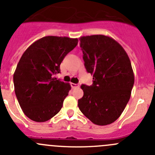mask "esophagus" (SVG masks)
<instances>
[{
	"mask_svg": "<svg viewBox=\"0 0 155 155\" xmlns=\"http://www.w3.org/2000/svg\"><path fill=\"white\" fill-rule=\"evenodd\" d=\"M70 85H71V87L73 88V89H75V88L79 87V84H75V83H70Z\"/></svg>",
	"mask_w": 155,
	"mask_h": 155,
	"instance_id": "esophagus-1",
	"label": "esophagus"
}]
</instances>
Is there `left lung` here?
Returning a JSON list of instances; mask_svg holds the SVG:
<instances>
[{"instance_id":"obj_1","label":"left lung","mask_w":155,"mask_h":155,"mask_svg":"<svg viewBox=\"0 0 155 155\" xmlns=\"http://www.w3.org/2000/svg\"><path fill=\"white\" fill-rule=\"evenodd\" d=\"M85 67L93 83L82 84L78 100L82 114L92 123L107 125L118 119L131 97L134 76L131 61L121 45L105 35L79 38Z\"/></svg>"}]
</instances>
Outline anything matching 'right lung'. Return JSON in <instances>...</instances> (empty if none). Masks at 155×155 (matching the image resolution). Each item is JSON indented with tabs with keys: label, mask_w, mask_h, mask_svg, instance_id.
<instances>
[{
	"label": "right lung",
	"mask_w": 155,
	"mask_h": 155,
	"mask_svg": "<svg viewBox=\"0 0 155 155\" xmlns=\"http://www.w3.org/2000/svg\"><path fill=\"white\" fill-rule=\"evenodd\" d=\"M77 43L76 38L47 36L23 53L14 73V91L30 119L47 121L60 111L71 86L55 75L60 73L62 61Z\"/></svg>",
	"instance_id": "obj_1"
}]
</instances>
